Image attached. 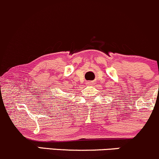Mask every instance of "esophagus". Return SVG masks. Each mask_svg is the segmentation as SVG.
Masks as SVG:
<instances>
[{
    "mask_svg": "<svg viewBox=\"0 0 159 159\" xmlns=\"http://www.w3.org/2000/svg\"><path fill=\"white\" fill-rule=\"evenodd\" d=\"M88 84H91V82H88Z\"/></svg>",
    "mask_w": 159,
    "mask_h": 159,
    "instance_id": "34e87169",
    "label": "esophagus"
}]
</instances>
